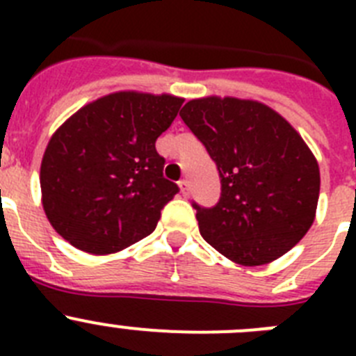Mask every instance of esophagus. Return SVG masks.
<instances>
[{"label": "esophagus", "instance_id": "34e87169", "mask_svg": "<svg viewBox=\"0 0 356 356\" xmlns=\"http://www.w3.org/2000/svg\"><path fill=\"white\" fill-rule=\"evenodd\" d=\"M178 187H180V193L184 194V196H187V194H188V181L187 180L178 181Z\"/></svg>", "mask_w": 356, "mask_h": 356}]
</instances>
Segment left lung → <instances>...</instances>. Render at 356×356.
Segmentation results:
<instances>
[{
    "label": "left lung",
    "instance_id": "left-lung-1",
    "mask_svg": "<svg viewBox=\"0 0 356 356\" xmlns=\"http://www.w3.org/2000/svg\"><path fill=\"white\" fill-rule=\"evenodd\" d=\"M180 115L221 178L216 207L194 203L201 237L250 267L292 250L316 219L321 176L291 122L264 103L229 96L191 99Z\"/></svg>",
    "mask_w": 356,
    "mask_h": 356
}]
</instances>
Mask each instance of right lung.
<instances>
[{
	"instance_id": "obj_1",
	"label": "right lung",
	"mask_w": 356,
	"mask_h": 356,
	"mask_svg": "<svg viewBox=\"0 0 356 356\" xmlns=\"http://www.w3.org/2000/svg\"><path fill=\"white\" fill-rule=\"evenodd\" d=\"M184 97L119 90L81 106L51 135L40 163L48 221L71 246L118 253L156 228L178 193L155 143Z\"/></svg>"
}]
</instances>
